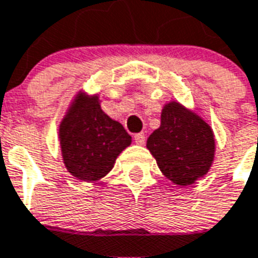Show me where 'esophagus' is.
Segmentation results:
<instances>
[{
    "mask_svg": "<svg viewBox=\"0 0 258 258\" xmlns=\"http://www.w3.org/2000/svg\"><path fill=\"white\" fill-rule=\"evenodd\" d=\"M134 141H135V144L144 145L145 141H146V137H145L144 133H138V134L134 135Z\"/></svg>",
    "mask_w": 258,
    "mask_h": 258,
    "instance_id": "esophagus-1",
    "label": "esophagus"
}]
</instances>
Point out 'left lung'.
I'll list each match as a JSON object with an SVG mask.
<instances>
[{"label":"left lung","instance_id":"obj_1","mask_svg":"<svg viewBox=\"0 0 258 258\" xmlns=\"http://www.w3.org/2000/svg\"><path fill=\"white\" fill-rule=\"evenodd\" d=\"M165 176L188 186L209 171L215 157V137L209 124L177 102L164 106L160 128L146 144Z\"/></svg>","mask_w":258,"mask_h":258}]
</instances>
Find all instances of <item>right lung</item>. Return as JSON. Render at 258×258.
Segmentation results:
<instances>
[{"mask_svg": "<svg viewBox=\"0 0 258 258\" xmlns=\"http://www.w3.org/2000/svg\"><path fill=\"white\" fill-rule=\"evenodd\" d=\"M62 158L68 172L93 182L113 168L116 158L131 144L119 121L105 114L98 97H78L60 124Z\"/></svg>", "mask_w": 258, "mask_h": 258, "instance_id": "obj_1", "label": "right lung"}]
</instances>
